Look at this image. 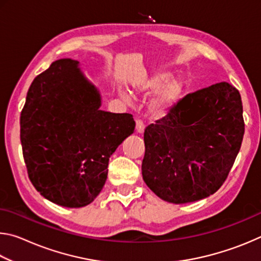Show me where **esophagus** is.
Here are the masks:
<instances>
[{
	"instance_id": "esophagus-1",
	"label": "esophagus",
	"mask_w": 261,
	"mask_h": 261,
	"mask_svg": "<svg viewBox=\"0 0 261 261\" xmlns=\"http://www.w3.org/2000/svg\"><path fill=\"white\" fill-rule=\"evenodd\" d=\"M144 130H145V125H144L143 121L137 120L136 121V131L138 132V134H144Z\"/></svg>"
}]
</instances>
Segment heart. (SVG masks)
<instances>
[{"instance_id":"heart-1","label":"heart","mask_w":261,"mask_h":261,"mask_svg":"<svg viewBox=\"0 0 261 261\" xmlns=\"http://www.w3.org/2000/svg\"><path fill=\"white\" fill-rule=\"evenodd\" d=\"M135 90L143 94L155 92L153 98L149 100L147 109L153 120H161L177 105L183 93V83L178 78H170L169 72L156 71L151 76L140 79L136 84ZM121 96L126 102L131 99L127 92H121Z\"/></svg>"}]
</instances>
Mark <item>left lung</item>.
I'll return each mask as SVG.
<instances>
[{"mask_svg": "<svg viewBox=\"0 0 261 261\" xmlns=\"http://www.w3.org/2000/svg\"><path fill=\"white\" fill-rule=\"evenodd\" d=\"M241 94L227 82L190 93L144 132V182L161 199L185 204L218 191L240 152Z\"/></svg>", "mask_w": 261, "mask_h": 261, "instance_id": "obj_1", "label": "left lung"}]
</instances>
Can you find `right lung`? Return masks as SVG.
I'll return each instance as SVG.
<instances>
[{
  "label": "right lung",
  "mask_w": 261,
  "mask_h": 261,
  "mask_svg": "<svg viewBox=\"0 0 261 261\" xmlns=\"http://www.w3.org/2000/svg\"><path fill=\"white\" fill-rule=\"evenodd\" d=\"M98 88L79 62H53L31 84L20 114V141L29 178L54 204L78 208L93 201L108 162L134 134L131 114L100 110Z\"/></svg>",
  "instance_id": "add662e5"
}]
</instances>
